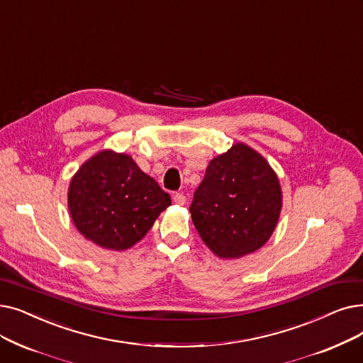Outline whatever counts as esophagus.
<instances>
[{"label": "esophagus", "mask_w": 363, "mask_h": 363, "mask_svg": "<svg viewBox=\"0 0 363 363\" xmlns=\"http://www.w3.org/2000/svg\"><path fill=\"white\" fill-rule=\"evenodd\" d=\"M172 199H173V201H175L177 204H179V206H182V204H185V201H186V199H185V196L182 193H175V194L172 196Z\"/></svg>", "instance_id": "esophagus-1"}]
</instances>
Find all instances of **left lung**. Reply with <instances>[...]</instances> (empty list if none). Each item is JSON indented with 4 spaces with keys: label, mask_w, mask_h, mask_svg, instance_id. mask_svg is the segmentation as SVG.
I'll return each mask as SVG.
<instances>
[{
    "label": "left lung",
    "mask_w": 363,
    "mask_h": 363,
    "mask_svg": "<svg viewBox=\"0 0 363 363\" xmlns=\"http://www.w3.org/2000/svg\"><path fill=\"white\" fill-rule=\"evenodd\" d=\"M280 211L277 175L259 152L242 143L211 160L190 206L204 245L227 259L262 247Z\"/></svg>",
    "instance_id": "8db88e82"
}]
</instances>
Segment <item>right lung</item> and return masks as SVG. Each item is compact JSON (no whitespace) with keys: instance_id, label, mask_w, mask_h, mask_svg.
Masks as SVG:
<instances>
[{"instance_id":"obj_1","label":"right lung","mask_w":363,"mask_h":363,"mask_svg":"<svg viewBox=\"0 0 363 363\" xmlns=\"http://www.w3.org/2000/svg\"><path fill=\"white\" fill-rule=\"evenodd\" d=\"M164 193L128 154L104 150L72 177L68 208L77 230L104 249L124 250L138 243L166 208Z\"/></svg>"}]
</instances>
